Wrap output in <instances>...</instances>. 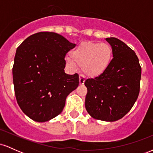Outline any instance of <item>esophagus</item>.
<instances>
[{
	"label": "esophagus",
	"mask_w": 153,
	"mask_h": 153,
	"mask_svg": "<svg viewBox=\"0 0 153 153\" xmlns=\"http://www.w3.org/2000/svg\"><path fill=\"white\" fill-rule=\"evenodd\" d=\"M79 82H80V85H83L84 82H85V77L83 75H79Z\"/></svg>",
	"instance_id": "1"
}]
</instances>
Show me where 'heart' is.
<instances>
[{
    "label": "heart",
    "instance_id": "1",
    "mask_svg": "<svg viewBox=\"0 0 153 153\" xmlns=\"http://www.w3.org/2000/svg\"><path fill=\"white\" fill-rule=\"evenodd\" d=\"M68 57L69 65L75 68L76 64L81 65L84 74L91 78L102 75L110 65L113 56L111 47L107 43L82 42L71 52Z\"/></svg>",
    "mask_w": 153,
    "mask_h": 153
}]
</instances>
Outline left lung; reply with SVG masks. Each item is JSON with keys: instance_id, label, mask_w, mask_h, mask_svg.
<instances>
[{"instance_id": "obj_1", "label": "left lung", "mask_w": 153, "mask_h": 153, "mask_svg": "<svg viewBox=\"0 0 153 153\" xmlns=\"http://www.w3.org/2000/svg\"><path fill=\"white\" fill-rule=\"evenodd\" d=\"M113 51V59L102 75L88 78L85 106L93 118L114 122L124 117L137 99L141 66L135 52L115 37L106 38Z\"/></svg>"}]
</instances>
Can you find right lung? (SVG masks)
<instances>
[{"label":"right lung","instance_id":"right-lung-1","mask_svg":"<svg viewBox=\"0 0 153 153\" xmlns=\"http://www.w3.org/2000/svg\"><path fill=\"white\" fill-rule=\"evenodd\" d=\"M75 44L54 32H39L26 38L16 50L13 80L22 111L38 122L62 112L65 100L79 85L77 73H65V57Z\"/></svg>","mask_w":153,"mask_h":153}]
</instances>
